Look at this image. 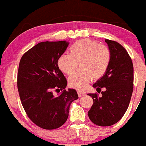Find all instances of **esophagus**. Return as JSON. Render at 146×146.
Here are the masks:
<instances>
[{
    "label": "esophagus",
    "mask_w": 146,
    "mask_h": 146,
    "mask_svg": "<svg viewBox=\"0 0 146 146\" xmlns=\"http://www.w3.org/2000/svg\"><path fill=\"white\" fill-rule=\"evenodd\" d=\"M77 93H78V96L80 97V98H81V97H82L85 95V93H84V92L81 91V90H78V91H77Z\"/></svg>",
    "instance_id": "obj_1"
}]
</instances>
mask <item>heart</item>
I'll use <instances>...</instances> for the list:
<instances>
[{"mask_svg": "<svg viewBox=\"0 0 146 146\" xmlns=\"http://www.w3.org/2000/svg\"><path fill=\"white\" fill-rule=\"evenodd\" d=\"M70 54H62L58 60V67L70 75L78 66L80 69L68 79L71 88L83 90L92 78H102L108 69L111 58L110 49L98 42L84 39L75 42L70 47Z\"/></svg>", "mask_w": 146, "mask_h": 146, "instance_id": "obj_1", "label": "heart"}]
</instances>
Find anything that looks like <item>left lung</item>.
I'll return each instance as SVG.
<instances>
[{
	"mask_svg": "<svg viewBox=\"0 0 146 146\" xmlns=\"http://www.w3.org/2000/svg\"><path fill=\"white\" fill-rule=\"evenodd\" d=\"M111 58L105 74L93 86L102 95L88 93L93 104L88 112L90 120L100 126H110L118 122L126 112L133 90V64L130 56L119 43L105 40Z\"/></svg>",
	"mask_w": 146,
	"mask_h": 146,
	"instance_id": "left-lung-1",
	"label": "left lung"
}]
</instances>
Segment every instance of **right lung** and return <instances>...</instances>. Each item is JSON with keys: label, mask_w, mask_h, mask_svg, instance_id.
Here are the masks:
<instances>
[{"label": "right lung", "mask_w": 146, "mask_h": 146, "mask_svg": "<svg viewBox=\"0 0 146 146\" xmlns=\"http://www.w3.org/2000/svg\"><path fill=\"white\" fill-rule=\"evenodd\" d=\"M68 42H42L22 56L17 86L22 105L35 124L46 130L60 128L67 120L69 107L78 99L75 89L65 90L67 81L58 66ZM59 92L57 96L52 91Z\"/></svg>", "instance_id": "obj_1"}]
</instances>
